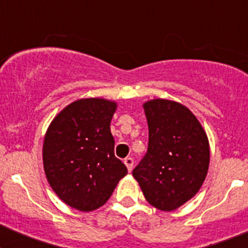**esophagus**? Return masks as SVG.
I'll use <instances>...</instances> for the list:
<instances>
[{
  "mask_svg": "<svg viewBox=\"0 0 248 248\" xmlns=\"http://www.w3.org/2000/svg\"><path fill=\"white\" fill-rule=\"evenodd\" d=\"M124 164H125L128 171L130 172L131 169H133V165H134V160L131 159V157H125V159H124Z\"/></svg>",
  "mask_w": 248,
  "mask_h": 248,
  "instance_id": "esophagus-1",
  "label": "esophagus"
}]
</instances>
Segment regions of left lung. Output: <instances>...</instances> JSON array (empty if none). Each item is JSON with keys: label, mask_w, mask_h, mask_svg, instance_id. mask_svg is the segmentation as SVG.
Here are the masks:
<instances>
[{"label": "left lung", "mask_w": 248, "mask_h": 248, "mask_svg": "<svg viewBox=\"0 0 248 248\" xmlns=\"http://www.w3.org/2000/svg\"><path fill=\"white\" fill-rule=\"evenodd\" d=\"M148 153L133 170L146 201L174 211L201 189L210 165L209 138L191 110L175 100H146Z\"/></svg>", "instance_id": "left-lung-1"}]
</instances>
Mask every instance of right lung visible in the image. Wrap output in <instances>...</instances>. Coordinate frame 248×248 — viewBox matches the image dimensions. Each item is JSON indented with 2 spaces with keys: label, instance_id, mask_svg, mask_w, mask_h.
I'll use <instances>...</instances> for the list:
<instances>
[{
  "label": "right lung",
  "instance_id": "obj_1",
  "mask_svg": "<svg viewBox=\"0 0 248 248\" xmlns=\"http://www.w3.org/2000/svg\"><path fill=\"white\" fill-rule=\"evenodd\" d=\"M117 108L115 100L104 98L77 99L46 131L42 159L48 184L78 211L99 209L128 172L114 155L110 122Z\"/></svg>",
  "mask_w": 248,
  "mask_h": 248
}]
</instances>
